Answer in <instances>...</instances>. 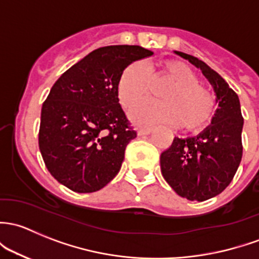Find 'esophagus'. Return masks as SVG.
Masks as SVG:
<instances>
[{"mask_svg": "<svg viewBox=\"0 0 259 259\" xmlns=\"http://www.w3.org/2000/svg\"><path fill=\"white\" fill-rule=\"evenodd\" d=\"M151 133V129L150 127H140V129L138 130V135H148V134H150Z\"/></svg>", "mask_w": 259, "mask_h": 259, "instance_id": "1", "label": "esophagus"}]
</instances>
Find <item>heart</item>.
Masks as SVG:
<instances>
[{"label": "heart", "instance_id": "b5f03b06", "mask_svg": "<svg viewBox=\"0 0 259 259\" xmlns=\"http://www.w3.org/2000/svg\"><path fill=\"white\" fill-rule=\"evenodd\" d=\"M170 83L162 91L164 100H144L130 109L129 116L138 125L180 124L182 129L197 130L211 120L214 99L198 81L197 74L181 61H165L150 69L144 62H133L122 70L118 81L121 105L129 108L150 94L152 81Z\"/></svg>", "mask_w": 259, "mask_h": 259}]
</instances>
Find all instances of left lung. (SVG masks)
Wrapping results in <instances>:
<instances>
[{"label": "left lung", "mask_w": 259, "mask_h": 259, "mask_svg": "<svg viewBox=\"0 0 259 259\" xmlns=\"http://www.w3.org/2000/svg\"><path fill=\"white\" fill-rule=\"evenodd\" d=\"M175 53L202 70L219 103L209 126L197 137L175 138L160 156L161 174L174 191L201 202L221 194L232 181L243 152V118L238 95L219 73L194 56Z\"/></svg>", "instance_id": "left-lung-1"}]
</instances>
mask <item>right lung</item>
Segmentation results:
<instances>
[{
    "label": "right lung",
    "instance_id": "right-lung-1",
    "mask_svg": "<svg viewBox=\"0 0 259 259\" xmlns=\"http://www.w3.org/2000/svg\"><path fill=\"white\" fill-rule=\"evenodd\" d=\"M152 54L140 46L98 48L53 84L42 105L38 145L59 184L87 194L115 178L137 138L119 104V78L130 63Z\"/></svg>",
    "mask_w": 259,
    "mask_h": 259
}]
</instances>
